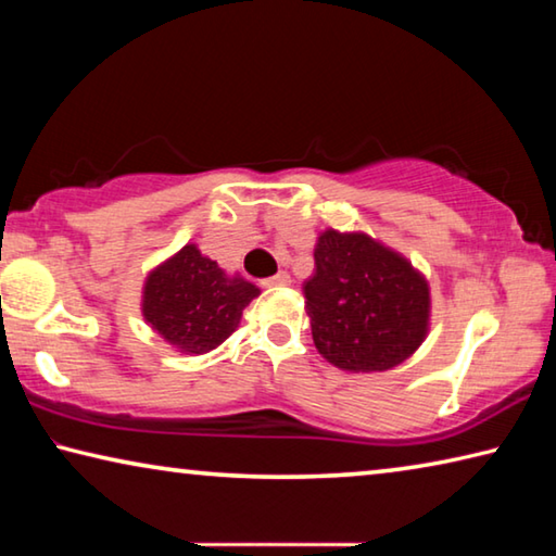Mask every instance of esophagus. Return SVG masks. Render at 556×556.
Here are the masks:
<instances>
[{
	"instance_id": "34e87169",
	"label": "esophagus",
	"mask_w": 556,
	"mask_h": 556,
	"mask_svg": "<svg viewBox=\"0 0 556 556\" xmlns=\"http://www.w3.org/2000/svg\"><path fill=\"white\" fill-rule=\"evenodd\" d=\"M287 285H291V277L287 275V271H277L275 277L262 279V287H287Z\"/></svg>"
}]
</instances>
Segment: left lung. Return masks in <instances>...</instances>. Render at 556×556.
<instances>
[{"label":"left lung","instance_id":"8db88e82","mask_svg":"<svg viewBox=\"0 0 556 556\" xmlns=\"http://www.w3.org/2000/svg\"><path fill=\"white\" fill-rule=\"evenodd\" d=\"M304 281L314 343L348 372H384L425 343L429 281L407 257L365 232L324 230Z\"/></svg>","mask_w":556,"mask_h":556}]
</instances>
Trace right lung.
Returning <instances> with one entry per match:
<instances>
[{
    "label": "right lung",
    "instance_id": "add662e5",
    "mask_svg": "<svg viewBox=\"0 0 556 556\" xmlns=\"http://www.w3.org/2000/svg\"><path fill=\"white\" fill-rule=\"evenodd\" d=\"M260 289L218 262L184 244L176 255L147 275L142 316L178 353L203 355L218 348L242 318V308Z\"/></svg>",
    "mask_w": 556,
    "mask_h": 556
}]
</instances>
